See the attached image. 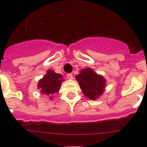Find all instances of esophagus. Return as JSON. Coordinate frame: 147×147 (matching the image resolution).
<instances>
[{
	"mask_svg": "<svg viewBox=\"0 0 147 147\" xmlns=\"http://www.w3.org/2000/svg\"><path fill=\"white\" fill-rule=\"evenodd\" d=\"M67 78L68 80H73V75L71 74H67Z\"/></svg>",
	"mask_w": 147,
	"mask_h": 147,
	"instance_id": "1",
	"label": "esophagus"
}]
</instances>
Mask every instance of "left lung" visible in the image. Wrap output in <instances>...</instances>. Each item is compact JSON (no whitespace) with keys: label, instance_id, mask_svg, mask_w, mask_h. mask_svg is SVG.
Here are the masks:
<instances>
[{"label":"left lung","instance_id":"obj_1","mask_svg":"<svg viewBox=\"0 0 147 147\" xmlns=\"http://www.w3.org/2000/svg\"><path fill=\"white\" fill-rule=\"evenodd\" d=\"M84 95L89 99L96 100L105 92L106 80L90 67H86L75 76Z\"/></svg>","mask_w":147,"mask_h":147}]
</instances>
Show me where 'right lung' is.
Wrapping results in <instances>:
<instances>
[{
	"instance_id": "obj_1",
	"label": "right lung",
	"mask_w": 147,
	"mask_h": 147,
	"mask_svg": "<svg viewBox=\"0 0 147 147\" xmlns=\"http://www.w3.org/2000/svg\"><path fill=\"white\" fill-rule=\"evenodd\" d=\"M65 81L62 75L57 74L52 70H48L45 76L39 80L37 88L40 93L49 96V99H52L53 95L59 93L62 82Z\"/></svg>"
}]
</instances>
